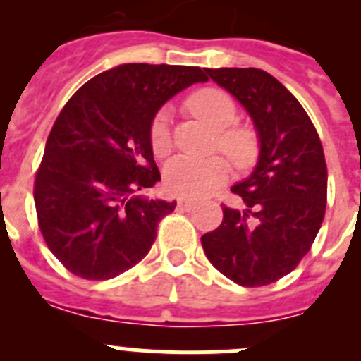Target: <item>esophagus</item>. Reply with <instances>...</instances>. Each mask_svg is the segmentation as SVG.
<instances>
[{"label": "esophagus", "instance_id": "34e87169", "mask_svg": "<svg viewBox=\"0 0 361 361\" xmlns=\"http://www.w3.org/2000/svg\"><path fill=\"white\" fill-rule=\"evenodd\" d=\"M195 206H197V204L193 202V200H190V199H178V208L186 209V212L193 209V208H195Z\"/></svg>", "mask_w": 361, "mask_h": 361}]
</instances>
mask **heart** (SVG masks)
<instances>
[{"label": "heart", "mask_w": 361, "mask_h": 361, "mask_svg": "<svg viewBox=\"0 0 361 361\" xmlns=\"http://www.w3.org/2000/svg\"><path fill=\"white\" fill-rule=\"evenodd\" d=\"M191 110L219 133L220 149L231 159L238 168H245L257 157V141L247 130L229 128L237 119V108L233 99L220 90H200L190 99ZM171 116L170 110L164 108L153 117L149 126V141L153 152L164 155L171 148L170 133ZM229 177V164L226 159L219 157H190L178 155L171 159L164 168L166 188L180 197L200 199L209 195L215 188L224 184Z\"/></svg>", "instance_id": "1"}]
</instances>
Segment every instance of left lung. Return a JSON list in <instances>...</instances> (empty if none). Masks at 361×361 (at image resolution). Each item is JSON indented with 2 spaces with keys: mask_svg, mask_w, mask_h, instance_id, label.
<instances>
[{
  "mask_svg": "<svg viewBox=\"0 0 361 361\" xmlns=\"http://www.w3.org/2000/svg\"><path fill=\"white\" fill-rule=\"evenodd\" d=\"M237 99L258 137V161L231 188L242 208L202 235L204 253L224 276L260 288L289 275L311 250L325 215L327 166L320 137L298 99L260 68H206Z\"/></svg>",
  "mask_w": 361,
  "mask_h": 361,
  "instance_id": "obj_1",
  "label": "left lung"
}]
</instances>
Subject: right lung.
I'll return each mask as SVG.
<instances>
[{
    "label": "right lung",
    "mask_w": 361,
    "mask_h": 361,
    "mask_svg": "<svg viewBox=\"0 0 361 361\" xmlns=\"http://www.w3.org/2000/svg\"><path fill=\"white\" fill-rule=\"evenodd\" d=\"M206 81L199 66L128 63L70 97L34 184L44 242L70 273L110 280L152 250L159 220L177 202L141 193L161 180L149 126L166 101Z\"/></svg>",
    "instance_id": "add662e5"
}]
</instances>
